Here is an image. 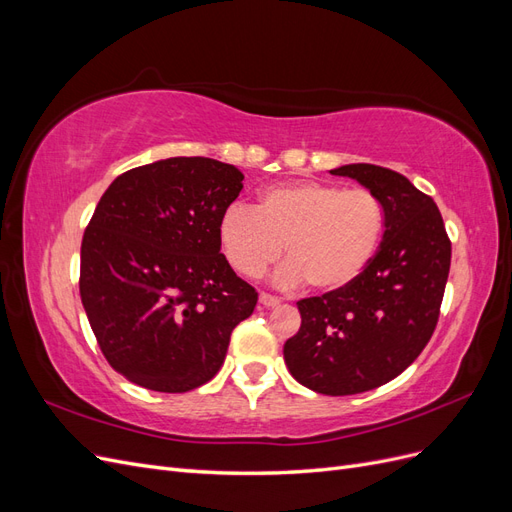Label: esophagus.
<instances>
[{
  "label": "esophagus",
  "instance_id": "34e87169",
  "mask_svg": "<svg viewBox=\"0 0 512 512\" xmlns=\"http://www.w3.org/2000/svg\"><path fill=\"white\" fill-rule=\"evenodd\" d=\"M258 301H260V305H262V307H267V309L280 305V299H277V297H271V294H267V292H260Z\"/></svg>",
  "mask_w": 512,
  "mask_h": 512
}]
</instances>
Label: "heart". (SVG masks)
I'll return each mask as SVG.
<instances>
[{
  "mask_svg": "<svg viewBox=\"0 0 512 512\" xmlns=\"http://www.w3.org/2000/svg\"><path fill=\"white\" fill-rule=\"evenodd\" d=\"M382 235L384 207L374 192L314 179L265 190L256 209L232 205L218 224L222 254L237 273L260 277L286 250L275 284L307 282L316 292H337L359 280Z\"/></svg>",
  "mask_w": 512,
  "mask_h": 512,
  "instance_id": "heart-1",
  "label": "heart"
}]
</instances>
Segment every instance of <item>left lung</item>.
Instances as JSON below:
<instances>
[{
    "instance_id": "left-lung-1",
    "label": "left lung",
    "mask_w": 512,
    "mask_h": 512,
    "mask_svg": "<svg viewBox=\"0 0 512 512\" xmlns=\"http://www.w3.org/2000/svg\"><path fill=\"white\" fill-rule=\"evenodd\" d=\"M384 207L376 258L344 290L297 303L301 329L284 344L292 378L322 395H356L391 382L423 352L438 324L451 241L433 198L391 168L346 164Z\"/></svg>"
}]
</instances>
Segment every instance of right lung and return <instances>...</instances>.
<instances>
[{
	"instance_id": "1",
	"label": "right lung",
	"mask_w": 512,
	"mask_h": 512,
	"mask_svg": "<svg viewBox=\"0 0 512 512\" xmlns=\"http://www.w3.org/2000/svg\"><path fill=\"white\" fill-rule=\"evenodd\" d=\"M243 190L235 166L166 158L119 175L81 245V301L106 361L160 393L218 374L258 292L220 254L218 224Z\"/></svg>"
}]
</instances>
